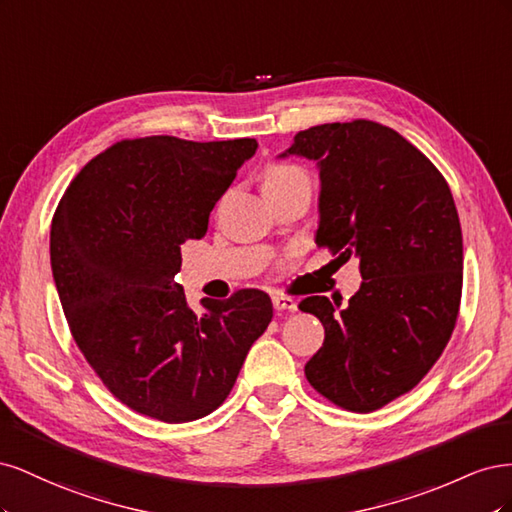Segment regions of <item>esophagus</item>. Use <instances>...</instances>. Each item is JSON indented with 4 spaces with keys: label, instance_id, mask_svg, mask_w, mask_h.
I'll list each match as a JSON object with an SVG mask.
<instances>
[{
    "label": "esophagus",
    "instance_id": "1",
    "mask_svg": "<svg viewBox=\"0 0 512 512\" xmlns=\"http://www.w3.org/2000/svg\"><path fill=\"white\" fill-rule=\"evenodd\" d=\"M273 307H275V312H294V309H297V301L290 297H282V294H275Z\"/></svg>",
    "mask_w": 512,
    "mask_h": 512
}]
</instances>
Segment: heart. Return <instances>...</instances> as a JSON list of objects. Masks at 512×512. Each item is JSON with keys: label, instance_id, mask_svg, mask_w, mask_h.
Segmentation results:
<instances>
[{"label": "heart", "instance_id": "obj_1", "mask_svg": "<svg viewBox=\"0 0 512 512\" xmlns=\"http://www.w3.org/2000/svg\"><path fill=\"white\" fill-rule=\"evenodd\" d=\"M303 175L297 166H288V164H269L265 170V185H277V183H286L294 177Z\"/></svg>", "mask_w": 512, "mask_h": 512}]
</instances>
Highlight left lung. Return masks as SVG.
Masks as SVG:
<instances>
[{
    "label": "left lung",
    "instance_id": "1",
    "mask_svg": "<svg viewBox=\"0 0 512 512\" xmlns=\"http://www.w3.org/2000/svg\"><path fill=\"white\" fill-rule=\"evenodd\" d=\"M316 162V243L361 262L346 309L307 297L324 327L305 376L333 404L374 412L408 393L440 359L455 329L463 239L448 183L421 151L374 121L324 123L277 158Z\"/></svg>",
    "mask_w": 512,
    "mask_h": 512
}]
</instances>
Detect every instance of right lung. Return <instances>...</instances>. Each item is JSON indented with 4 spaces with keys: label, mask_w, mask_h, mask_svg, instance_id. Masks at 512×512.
Returning a JSON list of instances; mask_svg holds the SVG:
<instances>
[{
    "label": "right lung",
    "mask_w": 512,
    "mask_h": 512,
    "mask_svg": "<svg viewBox=\"0 0 512 512\" xmlns=\"http://www.w3.org/2000/svg\"><path fill=\"white\" fill-rule=\"evenodd\" d=\"M254 138L121 141L91 160L59 200L51 269L76 346L119 401L164 423H190L228 397L273 318L269 294L185 301L181 245L209 213Z\"/></svg>",
    "instance_id": "1"
}]
</instances>
